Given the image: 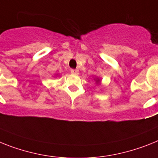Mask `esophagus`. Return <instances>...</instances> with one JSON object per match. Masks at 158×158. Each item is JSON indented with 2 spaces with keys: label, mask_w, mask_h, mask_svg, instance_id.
Masks as SVG:
<instances>
[{
  "label": "esophagus",
  "mask_w": 158,
  "mask_h": 158,
  "mask_svg": "<svg viewBox=\"0 0 158 158\" xmlns=\"http://www.w3.org/2000/svg\"><path fill=\"white\" fill-rule=\"evenodd\" d=\"M71 72L72 73V74H74V75H78L79 71V70H74V69H71Z\"/></svg>",
  "instance_id": "34e87169"
}]
</instances>
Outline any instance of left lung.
Returning <instances> with one entry per match:
<instances>
[{
	"label": "left lung",
	"instance_id": "left-lung-1",
	"mask_svg": "<svg viewBox=\"0 0 158 158\" xmlns=\"http://www.w3.org/2000/svg\"><path fill=\"white\" fill-rule=\"evenodd\" d=\"M95 80H96V83H99V82H100V79H95Z\"/></svg>",
	"mask_w": 158,
	"mask_h": 158
}]
</instances>
